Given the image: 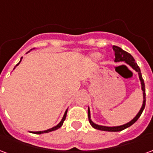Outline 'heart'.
I'll return each mask as SVG.
<instances>
[{
  "label": "heart",
  "mask_w": 153,
  "mask_h": 153,
  "mask_svg": "<svg viewBox=\"0 0 153 153\" xmlns=\"http://www.w3.org/2000/svg\"><path fill=\"white\" fill-rule=\"evenodd\" d=\"M101 56H102V55L99 52H94V53L91 54V57L93 58V60H98V59L101 58Z\"/></svg>",
  "instance_id": "obj_1"
}]
</instances>
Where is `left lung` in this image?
Masks as SVG:
<instances>
[{
	"label": "left lung",
	"mask_w": 153,
	"mask_h": 153,
	"mask_svg": "<svg viewBox=\"0 0 153 153\" xmlns=\"http://www.w3.org/2000/svg\"><path fill=\"white\" fill-rule=\"evenodd\" d=\"M113 50L115 51V62H120V61H125V63L128 64L129 66H131L134 70L138 72V76H139V79H140V82H141V86H142V90H143V105H142V107L140 111H138V113L136 115L134 118L131 121H129L127 124L123 125H120V126H113V127H109V126H103V125H97L95 123H93L91 120V116H90V110L89 107H88V120H89L90 125L93 126V128H96V129H99V130H102V131H109V132H118L121 131L125 128H128L129 126H131L133 124H134L135 122L138 120V119L140 117V115L143 111L145 107V103H146V93H145V84L144 81H143V79L142 77L141 70H140V68L138 67V65H137V63L135 62V60L134 59V57L132 56L129 53H128L127 51L122 50L120 47H116V46H113Z\"/></svg>",
	"instance_id": "1"
}]
</instances>
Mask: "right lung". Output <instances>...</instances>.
Returning <instances> with one entry per match:
<instances>
[{"mask_svg":"<svg viewBox=\"0 0 153 153\" xmlns=\"http://www.w3.org/2000/svg\"><path fill=\"white\" fill-rule=\"evenodd\" d=\"M29 52V51H28ZM22 58L23 57H21V60H22ZM21 60H20V61L19 62L17 65H16V66L18 65L21 62ZM15 66V67H16ZM14 68V69H15ZM66 114H67V110L65 111V115H64L63 116V118H62V120H60V122L57 125H56V126H54L53 128H49V129H47V130H44V131H37V132H31V133H33V134H44V133H49V132H51V131H54V130H56V129H58L59 128H60L61 126H62V125H63V123L64 121H65V118H66Z\"/></svg>","mask_w":153,"mask_h":153,"instance_id":"1","label":"right lung"}]
</instances>
